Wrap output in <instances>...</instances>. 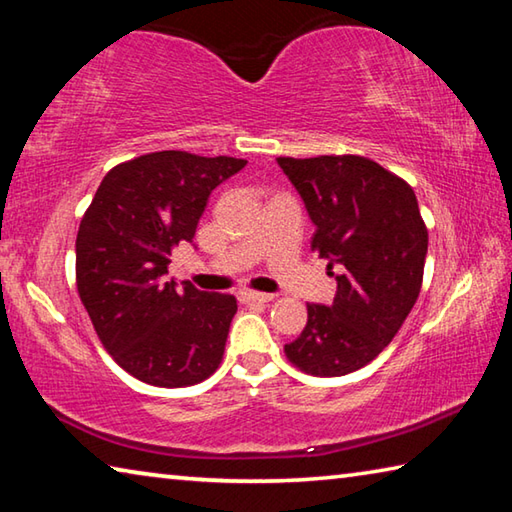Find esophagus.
<instances>
[{
	"mask_svg": "<svg viewBox=\"0 0 512 512\" xmlns=\"http://www.w3.org/2000/svg\"><path fill=\"white\" fill-rule=\"evenodd\" d=\"M275 296L273 293H259V291H239V300L244 305H250V302H271Z\"/></svg>",
	"mask_w": 512,
	"mask_h": 512,
	"instance_id": "34e87169",
	"label": "esophagus"
}]
</instances>
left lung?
Instances as JSON below:
<instances>
[{
    "label": "left lung",
    "mask_w": 512,
    "mask_h": 512,
    "mask_svg": "<svg viewBox=\"0 0 512 512\" xmlns=\"http://www.w3.org/2000/svg\"><path fill=\"white\" fill-rule=\"evenodd\" d=\"M277 164L316 225L311 250L340 271L332 305H307V325L284 352L307 375H348L393 341L420 296L429 235L418 198L361 155Z\"/></svg>",
    "instance_id": "1"
}]
</instances>
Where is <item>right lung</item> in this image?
I'll list each match as a JSON object with an SVG mask.
<instances>
[{
  "mask_svg": "<svg viewBox=\"0 0 512 512\" xmlns=\"http://www.w3.org/2000/svg\"><path fill=\"white\" fill-rule=\"evenodd\" d=\"M246 160L146 153L106 173L76 235V287L112 359L144 384L192 386L219 368L237 300L169 273L212 189Z\"/></svg>",
  "mask_w": 512,
  "mask_h": 512,
  "instance_id": "add662e5",
  "label": "right lung"
}]
</instances>
